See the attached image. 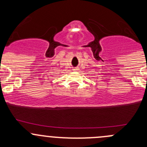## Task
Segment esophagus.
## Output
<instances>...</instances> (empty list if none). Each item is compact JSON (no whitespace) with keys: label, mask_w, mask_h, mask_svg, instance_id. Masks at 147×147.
<instances>
[{"label":"esophagus","mask_w":147,"mask_h":147,"mask_svg":"<svg viewBox=\"0 0 147 147\" xmlns=\"http://www.w3.org/2000/svg\"><path fill=\"white\" fill-rule=\"evenodd\" d=\"M73 70H75V71H78V70H79V68H78V67L75 68V69H74Z\"/></svg>","instance_id":"34e87169"}]
</instances>
